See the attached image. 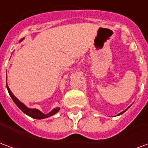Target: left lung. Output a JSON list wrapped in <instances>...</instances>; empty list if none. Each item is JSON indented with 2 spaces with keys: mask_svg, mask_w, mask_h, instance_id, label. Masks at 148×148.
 I'll return each instance as SVG.
<instances>
[{
  "mask_svg": "<svg viewBox=\"0 0 148 148\" xmlns=\"http://www.w3.org/2000/svg\"><path fill=\"white\" fill-rule=\"evenodd\" d=\"M129 108H130V107H129ZM128 108H127V109H128ZM127 109H126V110H124V111H122V112H121V113L119 114V115H120V114H123V113H124V112H125V111H126V110H127Z\"/></svg>",
  "mask_w": 148,
  "mask_h": 148,
  "instance_id": "left-lung-1",
  "label": "left lung"
}]
</instances>
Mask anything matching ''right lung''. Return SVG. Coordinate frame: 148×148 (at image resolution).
Returning <instances> with one entry per match:
<instances>
[{"instance_id":"1","label":"right lung","mask_w":148,"mask_h":148,"mask_svg":"<svg viewBox=\"0 0 148 148\" xmlns=\"http://www.w3.org/2000/svg\"><path fill=\"white\" fill-rule=\"evenodd\" d=\"M6 85H7V89L8 91V93H9V95L11 96V97H12V100L14 101V103L17 105V107H18V108H19L23 112V113H25L26 114L29 116V117H31V118H33V119H46V118H49V117H50V116H52L53 115V114H55L56 113H57L58 111L60 110V108H55V109H53L50 113L47 114H43L42 112H40V110H37V109H29V108H27V107L23 103H21V102L19 101V100L16 98V96L12 93V92L10 91L9 88H8V86L7 83H6Z\"/></svg>"}]
</instances>
